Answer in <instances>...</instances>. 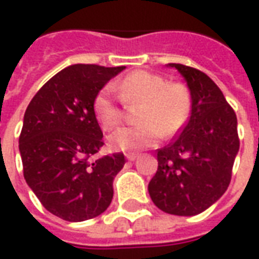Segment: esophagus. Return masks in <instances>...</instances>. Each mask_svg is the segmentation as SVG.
<instances>
[{
	"label": "esophagus",
	"instance_id": "1",
	"mask_svg": "<svg viewBox=\"0 0 259 259\" xmlns=\"http://www.w3.org/2000/svg\"><path fill=\"white\" fill-rule=\"evenodd\" d=\"M137 157H139V154H135V152H129V154H126V159H127V161H135Z\"/></svg>",
	"mask_w": 259,
	"mask_h": 259
}]
</instances>
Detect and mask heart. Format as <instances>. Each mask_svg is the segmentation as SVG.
Listing matches in <instances>:
<instances>
[{
	"mask_svg": "<svg viewBox=\"0 0 259 259\" xmlns=\"http://www.w3.org/2000/svg\"><path fill=\"white\" fill-rule=\"evenodd\" d=\"M140 108L139 124L123 127L109 136V146L118 151H139L169 139L185 126L191 111V96L183 83H169L163 76L135 70L112 85L104 87L94 98V115L102 129L113 130L123 120L122 104Z\"/></svg>",
	"mask_w": 259,
	"mask_h": 259,
	"instance_id": "b5f03b06",
	"label": "heart"
}]
</instances>
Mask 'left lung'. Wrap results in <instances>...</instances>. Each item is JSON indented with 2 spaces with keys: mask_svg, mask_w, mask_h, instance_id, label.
I'll return each mask as SVG.
<instances>
[{
  "mask_svg": "<svg viewBox=\"0 0 259 259\" xmlns=\"http://www.w3.org/2000/svg\"><path fill=\"white\" fill-rule=\"evenodd\" d=\"M189 85L191 113L172 143L157 150V174L150 180L152 202L166 213L198 215L228 190L239 152L237 118L211 77L198 69L169 64Z\"/></svg>",
  "mask_w": 259,
  "mask_h": 259,
  "instance_id": "left-lung-1",
  "label": "left lung"
}]
</instances>
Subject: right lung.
I'll return each instance as SVG.
<instances>
[{
	"instance_id": "add662e5",
	"label": "right lung",
	"mask_w": 259,
	"mask_h": 259,
	"mask_svg": "<svg viewBox=\"0 0 259 259\" xmlns=\"http://www.w3.org/2000/svg\"><path fill=\"white\" fill-rule=\"evenodd\" d=\"M123 69L70 65L26 109L19 136L23 176L42 206L64 221L98 217L112 201L113 179L126 161L122 152L93 159L104 146L93 104Z\"/></svg>"
}]
</instances>
